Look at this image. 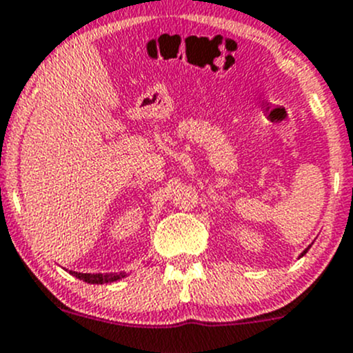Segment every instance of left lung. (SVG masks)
<instances>
[{"instance_id": "left-lung-1", "label": "left lung", "mask_w": 353, "mask_h": 353, "mask_svg": "<svg viewBox=\"0 0 353 353\" xmlns=\"http://www.w3.org/2000/svg\"><path fill=\"white\" fill-rule=\"evenodd\" d=\"M307 250H310V248H307ZM307 250H304V252H303V255H306V252H307ZM303 255H301V256H303Z\"/></svg>"}]
</instances>
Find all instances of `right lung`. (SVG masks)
<instances>
[{
    "instance_id": "1",
    "label": "right lung",
    "mask_w": 353,
    "mask_h": 353,
    "mask_svg": "<svg viewBox=\"0 0 353 353\" xmlns=\"http://www.w3.org/2000/svg\"><path fill=\"white\" fill-rule=\"evenodd\" d=\"M69 274H72L74 277L81 279V281L88 282V284H108V282H115L119 281V279L125 277L123 274H78V272H69Z\"/></svg>"
}]
</instances>
